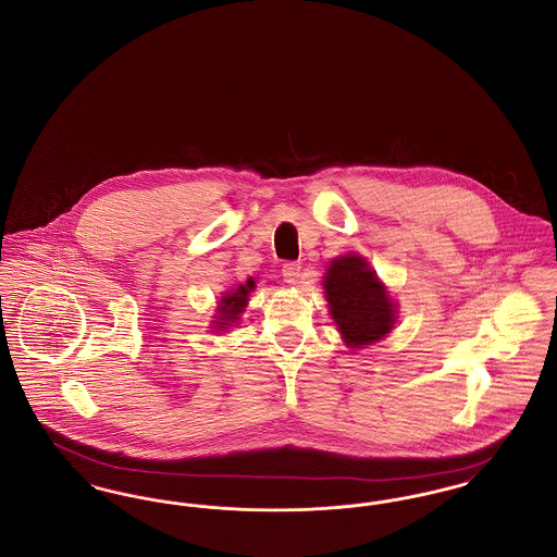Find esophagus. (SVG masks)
Wrapping results in <instances>:
<instances>
[{
  "label": "esophagus",
  "instance_id": "34e87169",
  "mask_svg": "<svg viewBox=\"0 0 557 557\" xmlns=\"http://www.w3.org/2000/svg\"><path fill=\"white\" fill-rule=\"evenodd\" d=\"M282 275L288 284H302V267H300V263H294V261L284 263Z\"/></svg>",
  "mask_w": 557,
  "mask_h": 557
}]
</instances>
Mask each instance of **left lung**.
Wrapping results in <instances>:
<instances>
[{
	"mask_svg": "<svg viewBox=\"0 0 557 557\" xmlns=\"http://www.w3.org/2000/svg\"><path fill=\"white\" fill-rule=\"evenodd\" d=\"M325 298L346 345L361 348L384 338L395 323V305L366 259L346 255L325 273Z\"/></svg>",
	"mask_w": 557,
	"mask_h": 557,
	"instance_id": "left-lung-1",
	"label": "left lung"
}]
</instances>
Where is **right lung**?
Wrapping results in <instances>:
<instances>
[{
	"instance_id": "right-lung-1",
	"label": "right lung",
	"mask_w": 557,
	"mask_h": 557,
	"mask_svg": "<svg viewBox=\"0 0 557 557\" xmlns=\"http://www.w3.org/2000/svg\"><path fill=\"white\" fill-rule=\"evenodd\" d=\"M255 288V282L248 280L246 284L238 286L236 290L227 292L223 298H221V305H219V318H216V330H225L227 325L236 323L239 319V313L244 311L246 302H248V294Z\"/></svg>"
}]
</instances>
